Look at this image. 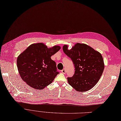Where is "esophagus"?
<instances>
[{
  "mask_svg": "<svg viewBox=\"0 0 121 121\" xmlns=\"http://www.w3.org/2000/svg\"><path fill=\"white\" fill-rule=\"evenodd\" d=\"M61 72L63 73V74H65V72H66V70H65V69H63L61 71Z\"/></svg>",
  "mask_w": 121,
  "mask_h": 121,
  "instance_id": "obj_1",
  "label": "esophagus"
}]
</instances>
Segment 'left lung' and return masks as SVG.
<instances>
[{
	"label": "left lung",
	"mask_w": 121,
	"mask_h": 121,
	"mask_svg": "<svg viewBox=\"0 0 121 121\" xmlns=\"http://www.w3.org/2000/svg\"><path fill=\"white\" fill-rule=\"evenodd\" d=\"M65 45L63 51L70 57L75 73L68 77V84L76 91L84 92L93 88L99 82L104 69L101 54L87 44L77 43L70 50Z\"/></svg>",
	"instance_id": "1"
}]
</instances>
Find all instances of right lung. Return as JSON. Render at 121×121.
<instances>
[{
	"mask_svg": "<svg viewBox=\"0 0 121 121\" xmlns=\"http://www.w3.org/2000/svg\"><path fill=\"white\" fill-rule=\"evenodd\" d=\"M60 49V46L48 48L43 43L29 46L17 57V65L22 80L31 88L42 90L52 83L59 73L51 57Z\"/></svg>",
	"mask_w": 121,
	"mask_h": 121,
	"instance_id": "right-lung-1",
	"label": "right lung"
}]
</instances>
